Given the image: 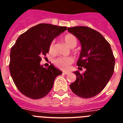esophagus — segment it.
Listing matches in <instances>:
<instances>
[{"mask_svg":"<svg viewBox=\"0 0 123 123\" xmlns=\"http://www.w3.org/2000/svg\"><path fill=\"white\" fill-rule=\"evenodd\" d=\"M62 73H63V74H64V75H68V74H69V71H63V72H62Z\"/></svg>","mask_w":123,"mask_h":123,"instance_id":"esophagus-1","label":"esophagus"}]
</instances>
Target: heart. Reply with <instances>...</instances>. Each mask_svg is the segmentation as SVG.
<instances>
[{"instance_id": "b5f03b06", "label": "heart", "mask_w": 123, "mask_h": 123, "mask_svg": "<svg viewBox=\"0 0 123 123\" xmlns=\"http://www.w3.org/2000/svg\"><path fill=\"white\" fill-rule=\"evenodd\" d=\"M64 41L69 48H73L77 45V39L73 35L68 34L64 37ZM54 50V42L51 43L49 46V51L50 53H52ZM73 58L71 57H58L54 60L55 65L62 70H67L70 68L71 64L73 62Z\"/></svg>"}]
</instances>
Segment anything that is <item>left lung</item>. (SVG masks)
Returning a JSON list of instances; mask_svg holds the SVG:
<instances>
[{"label": "left lung", "instance_id": "8db88e82", "mask_svg": "<svg viewBox=\"0 0 123 123\" xmlns=\"http://www.w3.org/2000/svg\"><path fill=\"white\" fill-rule=\"evenodd\" d=\"M68 31L81 43L80 57L75 71L76 80L70 84L73 93L82 98L95 96L103 91L114 73L115 58L109 42L95 30L85 26L69 27Z\"/></svg>", "mask_w": 123, "mask_h": 123}]
</instances>
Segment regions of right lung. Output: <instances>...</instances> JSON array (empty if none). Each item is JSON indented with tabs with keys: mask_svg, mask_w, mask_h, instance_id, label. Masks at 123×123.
I'll return each instance as SVG.
<instances>
[{
	"mask_svg": "<svg viewBox=\"0 0 123 123\" xmlns=\"http://www.w3.org/2000/svg\"><path fill=\"white\" fill-rule=\"evenodd\" d=\"M67 27L39 24L19 36L10 52L9 71L18 89L32 99L44 97L53 87L55 79L62 71L51 64L48 68L40 64L41 56Z\"/></svg>",
	"mask_w": 123,
	"mask_h": 123,
	"instance_id": "1",
	"label": "right lung"
}]
</instances>
